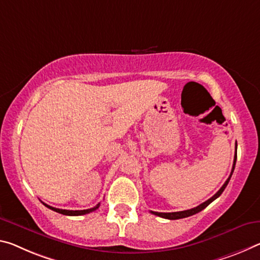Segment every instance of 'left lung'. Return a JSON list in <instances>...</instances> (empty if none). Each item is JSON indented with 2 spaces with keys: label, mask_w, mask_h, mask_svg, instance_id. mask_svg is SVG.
Segmentation results:
<instances>
[{
  "label": "left lung",
  "mask_w": 260,
  "mask_h": 260,
  "mask_svg": "<svg viewBox=\"0 0 260 260\" xmlns=\"http://www.w3.org/2000/svg\"><path fill=\"white\" fill-rule=\"evenodd\" d=\"M236 158H237V155L235 154V157H234V164H233V169H232V174H230V176H229V178L225 180V183L222 185V187L219 189V191H217L215 194H214L211 199H208L207 201H205V203H203L201 205H199V206H197V207H194V208H192V209H187V211H182V212H174V213H158V212H150L151 214H154V215H157V216H160V217H164V219H169V220H178V219H184V217H188V216H191V215H194V214H197V213H199V212H201L203 211V209H205L206 207H207V206L211 204V203H213L214 200L216 199V198H219L221 194H222V192L224 191V188L226 187V185H228V183H229V180H230V178H232V175H233V172H234V169H235V164H236Z\"/></svg>",
  "instance_id": "left-lung-1"
}]
</instances>
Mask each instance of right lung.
Listing matches in <instances>:
<instances>
[{"label":"right lung","instance_id":"add662e5","mask_svg":"<svg viewBox=\"0 0 260 260\" xmlns=\"http://www.w3.org/2000/svg\"><path fill=\"white\" fill-rule=\"evenodd\" d=\"M44 204V203H43ZM46 206L47 208L52 209V211H54L56 213H60V214H63V215H69V216H77V215H84V214H89L93 211H96V209L100 207L101 204H98L94 206L92 208H89V209H83V211H68V209H60V208H55V207H52V206H48L47 204H44Z\"/></svg>","mask_w":260,"mask_h":260}]
</instances>
